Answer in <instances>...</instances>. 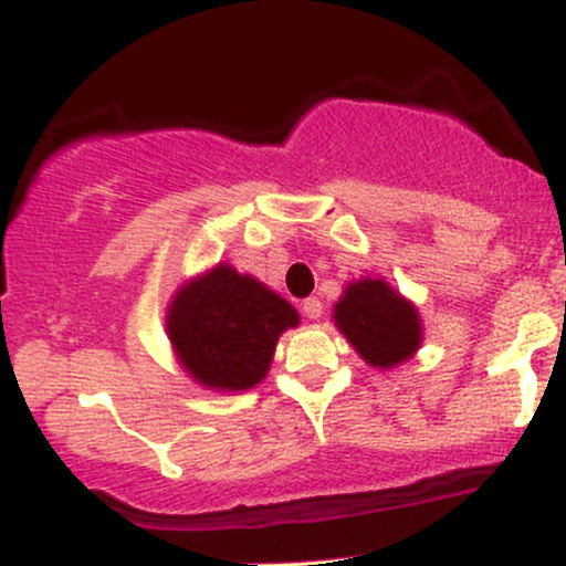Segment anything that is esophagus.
Masks as SVG:
<instances>
[{
    "instance_id": "1",
    "label": "esophagus",
    "mask_w": 566,
    "mask_h": 566,
    "mask_svg": "<svg viewBox=\"0 0 566 566\" xmlns=\"http://www.w3.org/2000/svg\"><path fill=\"white\" fill-rule=\"evenodd\" d=\"M303 314L308 316V319H319V316H322V301H319V297H305Z\"/></svg>"
}]
</instances>
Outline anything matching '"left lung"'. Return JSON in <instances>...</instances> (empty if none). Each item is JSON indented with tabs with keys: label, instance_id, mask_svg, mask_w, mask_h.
<instances>
[{
	"label": "left lung",
	"instance_id": "left-lung-1",
	"mask_svg": "<svg viewBox=\"0 0 566 566\" xmlns=\"http://www.w3.org/2000/svg\"><path fill=\"white\" fill-rule=\"evenodd\" d=\"M333 319L367 365L388 369L407 361L423 340L415 305L382 279H359L343 290Z\"/></svg>",
	"mask_w": 566,
	"mask_h": 566
}]
</instances>
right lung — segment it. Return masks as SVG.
I'll list each match as a JSON object with an SVG mask.
<instances>
[{
	"instance_id": "obj_1",
	"label": "right lung",
	"mask_w": 566,
	"mask_h": 566,
	"mask_svg": "<svg viewBox=\"0 0 566 566\" xmlns=\"http://www.w3.org/2000/svg\"><path fill=\"white\" fill-rule=\"evenodd\" d=\"M297 322L284 297L226 263L184 284L167 308V335L180 365L199 386L218 391L258 386L279 335Z\"/></svg>"
}]
</instances>
